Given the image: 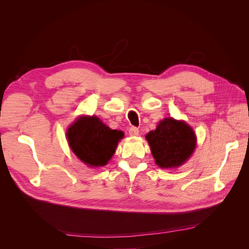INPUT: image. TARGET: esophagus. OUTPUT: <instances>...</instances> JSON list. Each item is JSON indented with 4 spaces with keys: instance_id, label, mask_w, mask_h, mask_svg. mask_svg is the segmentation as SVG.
<instances>
[{
    "instance_id": "obj_1",
    "label": "esophagus",
    "mask_w": 249,
    "mask_h": 249,
    "mask_svg": "<svg viewBox=\"0 0 249 249\" xmlns=\"http://www.w3.org/2000/svg\"><path fill=\"white\" fill-rule=\"evenodd\" d=\"M129 134L131 135V136H138L139 135V130L137 129V127L135 126H132L129 129Z\"/></svg>"
}]
</instances>
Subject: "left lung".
<instances>
[{
	"label": "left lung",
	"instance_id": "1",
	"mask_svg": "<svg viewBox=\"0 0 249 249\" xmlns=\"http://www.w3.org/2000/svg\"><path fill=\"white\" fill-rule=\"evenodd\" d=\"M156 164L161 168H177L189 159L196 146L192 127L182 120L164 118L146 136Z\"/></svg>",
	"mask_w": 249,
	"mask_h": 249
}]
</instances>
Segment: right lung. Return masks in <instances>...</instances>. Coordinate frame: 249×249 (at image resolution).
Instances as JSON below:
<instances>
[{
  "label": "right lung",
  "instance_id": "obj_1",
  "mask_svg": "<svg viewBox=\"0 0 249 249\" xmlns=\"http://www.w3.org/2000/svg\"><path fill=\"white\" fill-rule=\"evenodd\" d=\"M66 137L73 154L83 163L101 167L114 155L124 133L111 130L96 116H81L67 129Z\"/></svg>",
  "mask_w": 249,
  "mask_h": 249
}]
</instances>
